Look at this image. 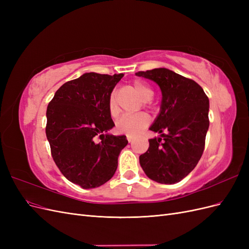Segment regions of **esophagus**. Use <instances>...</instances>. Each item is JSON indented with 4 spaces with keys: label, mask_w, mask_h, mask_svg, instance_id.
<instances>
[{
    "label": "esophagus",
    "mask_w": 249,
    "mask_h": 249,
    "mask_svg": "<svg viewBox=\"0 0 249 249\" xmlns=\"http://www.w3.org/2000/svg\"><path fill=\"white\" fill-rule=\"evenodd\" d=\"M126 139H127V141H129V142L133 141V137L132 136H126Z\"/></svg>",
    "instance_id": "34e87169"
}]
</instances>
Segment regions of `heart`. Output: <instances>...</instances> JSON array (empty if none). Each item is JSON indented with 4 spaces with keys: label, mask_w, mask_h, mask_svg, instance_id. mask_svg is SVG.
I'll return each instance as SVG.
<instances>
[{
    "label": "heart",
    "mask_w": 249,
    "mask_h": 249,
    "mask_svg": "<svg viewBox=\"0 0 249 249\" xmlns=\"http://www.w3.org/2000/svg\"><path fill=\"white\" fill-rule=\"evenodd\" d=\"M135 91L138 93V95L144 102H148L153 99L154 91L150 86L146 83L142 81H134L132 84ZM108 109L111 116L115 117L118 115V105L116 102V95L115 92L113 91L108 101ZM149 123V118L144 113H138V114L134 115H124L120 117L116 122V130L127 136H137V135L147 126Z\"/></svg>",
    "instance_id": "heart-1"
}]
</instances>
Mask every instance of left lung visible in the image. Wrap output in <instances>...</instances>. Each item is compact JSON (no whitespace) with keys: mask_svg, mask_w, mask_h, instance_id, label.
Returning <instances> with one entry per match:
<instances>
[{"mask_svg":"<svg viewBox=\"0 0 249 249\" xmlns=\"http://www.w3.org/2000/svg\"><path fill=\"white\" fill-rule=\"evenodd\" d=\"M136 76L157 83L162 92L160 113L149 130V139L139 157L143 171L160 184H176L196 166L205 148L209 129V99L196 82L167 69L138 71Z\"/></svg>","mask_w":249,"mask_h":249,"instance_id":"1","label":"left lung"}]
</instances>
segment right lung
Segmentation results:
<instances>
[{"label": "right lung", "mask_w": 249, "mask_h": 249, "mask_svg": "<svg viewBox=\"0 0 249 249\" xmlns=\"http://www.w3.org/2000/svg\"><path fill=\"white\" fill-rule=\"evenodd\" d=\"M123 77L86 72L64 83L49 103L46 134L52 157L62 175L83 189L108 182L127 144L124 135L108 134L115 125L109 96ZM97 137L101 142H96Z\"/></svg>", "instance_id": "1"}]
</instances>
